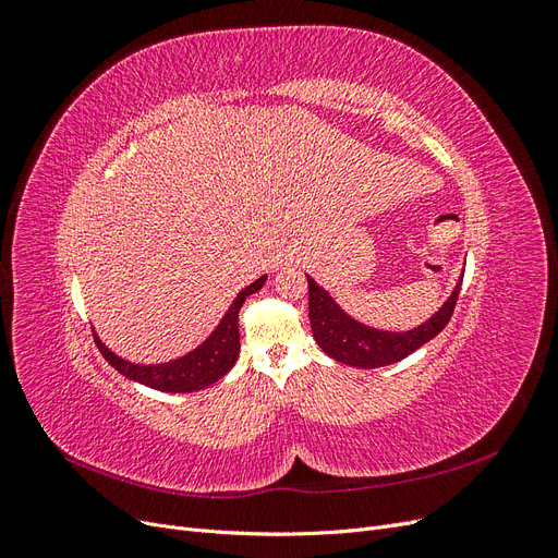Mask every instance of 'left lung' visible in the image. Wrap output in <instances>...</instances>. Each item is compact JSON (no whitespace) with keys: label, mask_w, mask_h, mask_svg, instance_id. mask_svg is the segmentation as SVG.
I'll list each match as a JSON object with an SVG mask.
<instances>
[{"label":"left lung","mask_w":558,"mask_h":558,"mask_svg":"<svg viewBox=\"0 0 558 558\" xmlns=\"http://www.w3.org/2000/svg\"><path fill=\"white\" fill-rule=\"evenodd\" d=\"M310 283V324L314 340L324 349L330 359L353 367H384L408 359L418 347L430 342L435 335H440L449 318L453 314L456 300L461 293L463 277L456 283L453 293L440 307V312L433 314L426 324H421L408 332H386L377 328H367L359 324L356 318L344 314L335 305V300L320 289V286L307 277Z\"/></svg>","instance_id":"obj_1"}]
</instances>
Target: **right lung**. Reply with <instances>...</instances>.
Masks as SVG:
<instances>
[{
	"instance_id": "1",
	"label": "right lung",
	"mask_w": 558,
	"mask_h": 558,
	"mask_svg": "<svg viewBox=\"0 0 558 558\" xmlns=\"http://www.w3.org/2000/svg\"><path fill=\"white\" fill-rule=\"evenodd\" d=\"M267 277H260L253 281L251 286L234 298L230 310L226 312L221 324L216 326V330L209 335V340L202 342L195 351L185 353V356L170 361V363H160V365H134L123 359H118L113 351H109L99 337L95 335L97 349L102 351V356L113 365L118 373L125 375L132 381H140L148 388H156V391L165 393H191L199 391V388H207L216 384L226 373H230V367L234 365L240 356V310L244 305V300L263 289Z\"/></svg>"
}]
</instances>
